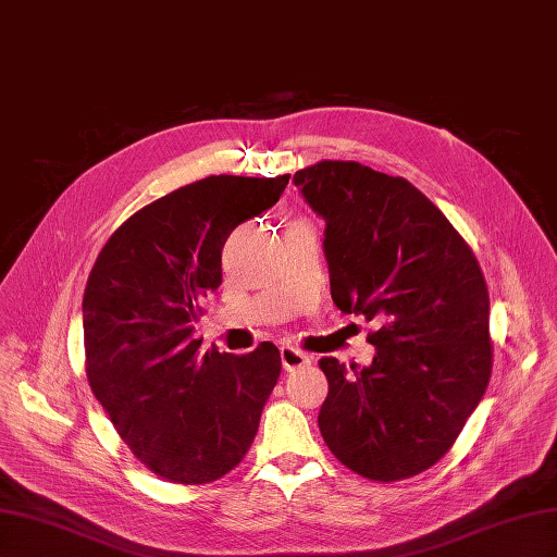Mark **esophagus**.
<instances>
[{
  "instance_id": "34e87169",
  "label": "esophagus",
  "mask_w": 557,
  "mask_h": 557,
  "mask_svg": "<svg viewBox=\"0 0 557 557\" xmlns=\"http://www.w3.org/2000/svg\"><path fill=\"white\" fill-rule=\"evenodd\" d=\"M281 362H283V369L295 372V369H299V367L311 364V356L295 346H281Z\"/></svg>"
}]
</instances>
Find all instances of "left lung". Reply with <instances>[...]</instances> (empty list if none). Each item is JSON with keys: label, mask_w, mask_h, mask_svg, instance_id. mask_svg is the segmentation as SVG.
I'll list each match as a JSON object with an SVG mask.
<instances>
[{"label": "left lung", "mask_w": 557, "mask_h": 557, "mask_svg": "<svg viewBox=\"0 0 557 557\" xmlns=\"http://www.w3.org/2000/svg\"><path fill=\"white\" fill-rule=\"evenodd\" d=\"M325 218L332 301L381 325L369 367L323 358L318 428L334 458L369 481L442 460L491 381V299L479 260L418 188L372 166L323 160L293 176Z\"/></svg>", "instance_id": "obj_1"}]
</instances>
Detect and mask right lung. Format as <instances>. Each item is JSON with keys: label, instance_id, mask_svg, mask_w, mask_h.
<instances>
[{"label": "right lung", "instance_id": "add662e5", "mask_svg": "<svg viewBox=\"0 0 557 557\" xmlns=\"http://www.w3.org/2000/svg\"><path fill=\"white\" fill-rule=\"evenodd\" d=\"M288 178L221 174L183 185L129 215L88 276V383L129 450L172 483H211L237 467L278 381L274 344L199 356L193 323L223 283L232 230L274 207Z\"/></svg>", "mask_w": 557, "mask_h": 557}]
</instances>
